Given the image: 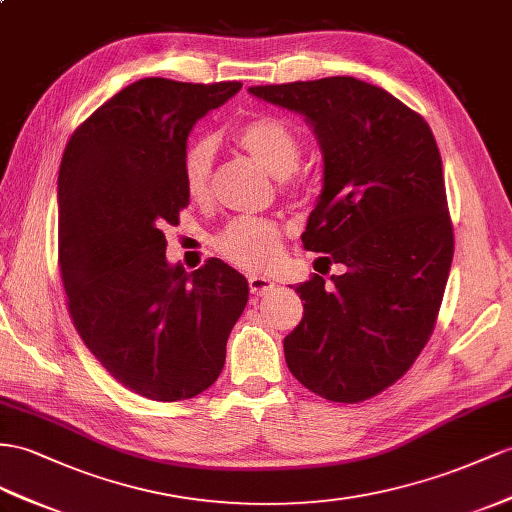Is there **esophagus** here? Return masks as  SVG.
Instances as JSON below:
<instances>
[{
    "label": "esophagus",
    "instance_id": "obj_1",
    "mask_svg": "<svg viewBox=\"0 0 512 512\" xmlns=\"http://www.w3.org/2000/svg\"><path fill=\"white\" fill-rule=\"evenodd\" d=\"M248 287H251V292L255 296H264V294H268L272 290L274 281L268 279V277H251V279H248Z\"/></svg>",
    "mask_w": 512,
    "mask_h": 512
}]
</instances>
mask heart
I'll return each instance as SVG.
<instances>
[{"label": "heart", "mask_w": 512, "mask_h": 512, "mask_svg": "<svg viewBox=\"0 0 512 512\" xmlns=\"http://www.w3.org/2000/svg\"><path fill=\"white\" fill-rule=\"evenodd\" d=\"M235 140L264 164L274 177H290L300 164L303 140L296 131L274 116H259L246 121ZM214 144L207 138L192 140L183 153V183L192 199H205L212 183ZM283 233L277 222L257 216H238L229 220L225 229L216 235L218 253L242 270L259 272L270 268L281 253Z\"/></svg>", "instance_id": "1"}]
</instances>
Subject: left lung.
I'll return each mask as SVG.
<instances>
[{
    "instance_id": "obj_1",
    "label": "left lung",
    "mask_w": 512,
    "mask_h": 512,
    "mask_svg": "<svg viewBox=\"0 0 512 512\" xmlns=\"http://www.w3.org/2000/svg\"><path fill=\"white\" fill-rule=\"evenodd\" d=\"M305 116L322 190L303 244L346 272L296 285L305 316L283 339L290 372L333 402H361L411 368L435 329L454 238L428 123L355 77L248 88Z\"/></svg>"
}]
</instances>
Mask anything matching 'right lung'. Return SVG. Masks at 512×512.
Segmentation results:
<instances>
[{
  "mask_svg": "<svg viewBox=\"0 0 512 512\" xmlns=\"http://www.w3.org/2000/svg\"><path fill=\"white\" fill-rule=\"evenodd\" d=\"M240 82L147 77L75 129L58 173V261L77 333L116 381L177 402L212 387L248 281L222 259H166L162 229L190 201L183 153L194 123Z\"/></svg>",
  "mask_w": 512,
  "mask_h": 512,
  "instance_id": "1",
  "label": "right lung"
}]
</instances>
